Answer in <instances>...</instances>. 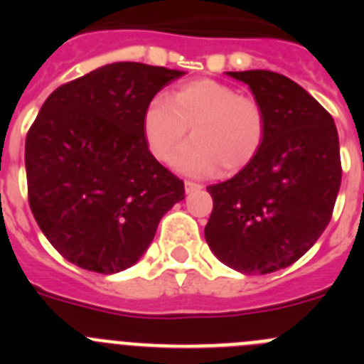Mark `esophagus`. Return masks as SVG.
<instances>
[{
  "label": "esophagus",
  "mask_w": 364,
  "mask_h": 364,
  "mask_svg": "<svg viewBox=\"0 0 364 364\" xmlns=\"http://www.w3.org/2000/svg\"><path fill=\"white\" fill-rule=\"evenodd\" d=\"M184 188H186V193H193V191H197V189H202V186L197 184V182H191V180H186Z\"/></svg>",
  "instance_id": "1"
}]
</instances>
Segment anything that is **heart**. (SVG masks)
Segmentation results:
<instances>
[{
    "instance_id": "obj_1",
    "label": "heart",
    "mask_w": 364,
    "mask_h": 364,
    "mask_svg": "<svg viewBox=\"0 0 364 364\" xmlns=\"http://www.w3.org/2000/svg\"><path fill=\"white\" fill-rule=\"evenodd\" d=\"M191 125L195 136L173 156L184 175L205 176L224 167L237 173L255 160L266 136V114L255 98L235 87L202 78L156 95L142 114V133L154 159L167 160Z\"/></svg>"
}]
</instances>
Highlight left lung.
<instances>
[{
  "label": "left lung",
  "instance_id": "1",
  "mask_svg": "<svg viewBox=\"0 0 364 364\" xmlns=\"http://www.w3.org/2000/svg\"><path fill=\"white\" fill-rule=\"evenodd\" d=\"M226 74L262 105L266 136L250 166L208 188L205 242L230 268L266 275L294 264L326 230L341 188L339 136L330 112L294 80L272 70Z\"/></svg>",
  "mask_w": 364,
  "mask_h": 364
}]
</instances>
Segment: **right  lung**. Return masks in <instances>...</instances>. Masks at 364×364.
Wrapping results in <instances>:
<instances>
[{"mask_svg":"<svg viewBox=\"0 0 364 364\" xmlns=\"http://www.w3.org/2000/svg\"><path fill=\"white\" fill-rule=\"evenodd\" d=\"M184 70L117 62L45 100L25 140L28 204L69 262L118 273L136 264L184 182L154 159L142 133L149 100Z\"/></svg>","mask_w":364,"mask_h":364,"instance_id":"add662e5","label":"right lung"}]
</instances>
